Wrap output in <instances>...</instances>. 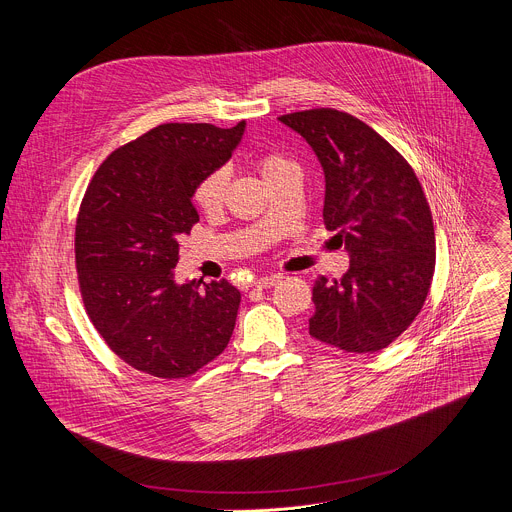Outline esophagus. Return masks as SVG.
<instances>
[{"label": "esophagus", "instance_id": "esophagus-1", "mask_svg": "<svg viewBox=\"0 0 512 512\" xmlns=\"http://www.w3.org/2000/svg\"><path fill=\"white\" fill-rule=\"evenodd\" d=\"M281 281V275H265V277H259L257 281H255V287H259V289H267V287H273V285H277Z\"/></svg>", "mask_w": 512, "mask_h": 512}]
</instances>
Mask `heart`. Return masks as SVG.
Instances as JSON below:
<instances>
[{
  "label": "heart",
  "mask_w": 512,
  "mask_h": 512,
  "mask_svg": "<svg viewBox=\"0 0 512 512\" xmlns=\"http://www.w3.org/2000/svg\"><path fill=\"white\" fill-rule=\"evenodd\" d=\"M291 164L294 162L279 152H263L257 158V168L265 182L271 180L275 174H279L283 168H287ZM227 186H229V174L225 170H212L198 180V184L194 186V192H192V200L202 212L214 214L225 204Z\"/></svg>",
  "instance_id": "b5f03b06"
}]
</instances>
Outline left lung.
Returning <instances> with one entry per match:
<instances>
[{"instance_id":"left-lung-1","label":"left lung","mask_w":512,"mask_h":512,"mask_svg":"<svg viewBox=\"0 0 512 512\" xmlns=\"http://www.w3.org/2000/svg\"><path fill=\"white\" fill-rule=\"evenodd\" d=\"M316 152L324 225L350 253L340 279L314 281L310 336L344 352L387 348L421 312L435 271V233L409 162L373 127L338 109L279 117Z\"/></svg>"}]
</instances>
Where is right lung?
Returning <instances> with one entry per match:
<instances>
[{"label":"right lung","instance_id":"add662e5","mask_svg":"<svg viewBox=\"0 0 512 512\" xmlns=\"http://www.w3.org/2000/svg\"><path fill=\"white\" fill-rule=\"evenodd\" d=\"M245 121L164 123L111 152L83 196L75 261L89 320L131 369L186 379L221 354L241 291L227 279L178 285V241L198 212L190 198L237 148Z\"/></svg>","mask_w":512,"mask_h":512}]
</instances>
